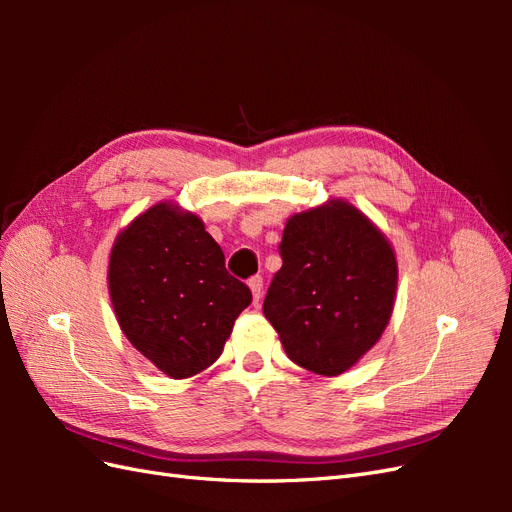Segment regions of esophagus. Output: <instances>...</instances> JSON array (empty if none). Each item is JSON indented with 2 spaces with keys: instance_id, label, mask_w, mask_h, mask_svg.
I'll return each instance as SVG.
<instances>
[{
  "instance_id": "obj_1",
  "label": "esophagus",
  "mask_w": 512,
  "mask_h": 512,
  "mask_svg": "<svg viewBox=\"0 0 512 512\" xmlns=\"http://www.w3.org/2000/svg\"><path fill=\"white\" fill-rule=\"evenodd\" d=\"M250 288H252V294H254V301L258 303L260 297H262V277L260 275L250 277Z\"/></svg>"
}]
</instances>
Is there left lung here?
Instances as JSON below:
<instances>
[{
	"instance_id": "left-lung-1",
	"label": "left lung",
	"mask_w": 512,
	"mask_h": 512,
	"mask_svg": "<svg viewBox=\"0 0 512 512\" xmlns=\"http://www.w3.org/2000/svg\"><path fill=\"white\" fill-rule=\"evenodd\" d=\"M282 269L265 312L288 359L320 376H339L374 348L393 314L397 260L391 243L346 200L292 215Z\"/></svg>"
}]
</instances>
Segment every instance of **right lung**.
Segmentation results:
<instances>
[{"mask_svg": "<svg viewBox=\"0 0 512 512\" xmlns=\"http://www.w3.org/2000/svg\"><path fill=\"white\" fill-rule=\"evenodd\" d=\"M108 292L130 344L177 380L218 361L232 324L252 303L203 220L173 203L153 205L119 232Z\"/></svg>", "mask_w": 512, "mask_h": 512, "instance_id": "add662e5", "label": "right lung"}]
</instances>
